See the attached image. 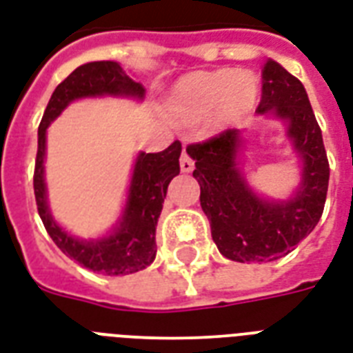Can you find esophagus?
<instances>
[{"label": "esophagus", "instance_id": "34e87169", "mask_svg": "<svg viewBox=\"0 0 353 353\" xmlns=\"http://www.w3.org/2000/svg\"><path fill=\"white\" fill-rule=\"evenodd\" d=\"M193 168H195V163H193V160L190 158V154L184 151L182 152V157H180V171H182V173H191Z\"/></svg>", "mask_w": 353, "mask_h": 353}]
</instances>
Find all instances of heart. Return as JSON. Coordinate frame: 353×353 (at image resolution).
<instances>
[{
	"instance_id": "1",
	"label": "heart",
	"mask_w": 353,
	"mask_h": 353,
	"mask_svg": "<svg viewBox=\"0 0 353 353\" xmlns=\"http://www.w3.org/2000/svg\"><path fill=\"white\" fill-rule=\"evenodd\" d=\"M258 92V79L250 72L188 73L169 92L168 117L182 127L208 117L212 127L223 128L252 108Z\"/></svg>"
}]
</instances>
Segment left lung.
<instances>
[{"label": "left lung", "instance_id": "obj_1", "mask_svg": "<svg viewBox=\"0 0 353 353\" xmlns=\"http://www.w3.org/2000/svg\"><path fill=\"white\" fill-rule=\"evenodd\" d=\"M258 114L285 127L299 158L300 184L288 199H265L250 188L241 168L245 139L237 128L185 149L195 160L193 176L215 245L239 263L274 261L310 236L321 219L330 180L321 127L304 84L274 60H267L261 70Z\"/></svg>", "mask_w": 353, "mask_h": 353}]
</instances>
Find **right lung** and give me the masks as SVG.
Listing matches in <instances>:
<instances>
[{
    "instance_id": "obj_1",
    "label": "right lung",
    "mask_w": 353,
    "mask_h": 353,
    "mask_svg": "<svg viewBox=\"0 0 353 353\" xmlns=\"http://www.w3.org/2000/svg\"><path fill=\"white\" fill-rule=\"evenodd\" d=\"M145 90L132 81L114 60H99L79 65L54 88L38 127V152L34 163V196L40 219L54 245L86 269L106 276L132 274L157 258V225L162 214L169 182L180 173V141L162 152H138L128 184L127 201L119 219L101 237L72 236L54 221L46 185V138L48 127L70 103L86 97H127L141 101Z\"/></svg>"
}]
</instances>
